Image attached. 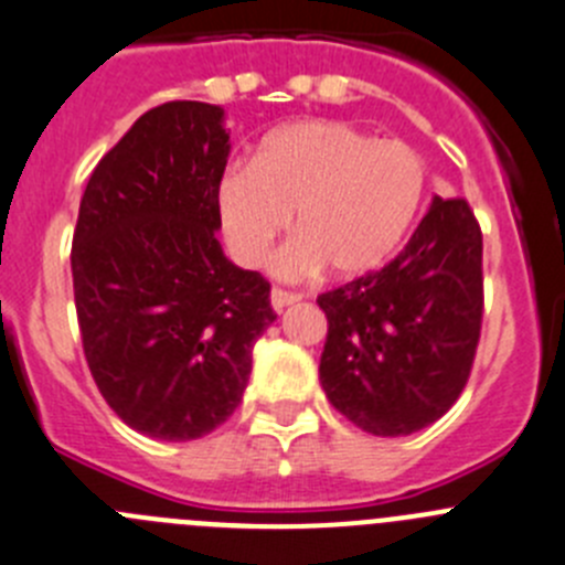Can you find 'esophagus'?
<instances>
[{
    "label": "esophagus",
    "instance_id": "obj_1",
    "mask_svg": "<svg viewBox=\"0 0 565 565\" xmlns=\"http://www.w3.org/2000/svg\"><path fill=\"white\" fill-rule=\"evenodd\" d=\"M298 300H300L298 292H289V289H281V287H273V292H270V303L276 312L292 307V303H298Z\"/></svg>",
    "mask_w": 565,
    "mask_h": 565
}]
</instances>
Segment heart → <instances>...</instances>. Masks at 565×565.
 <instances>
[{
  "instance_id": "b5f03b06",
  "label": "heart",
  "mask_w": 565,
  "mask_h": 565,
  "mask_svg": "<svg viewBox=\"0 0 565 565\" xmlns=\"http://www.w3.org/2000/svg\"><path fill=\"white\" fill-rule=\"evenodd\" d=\"M426 183V158L407 141L307 119L265 136L253 161L225 167L217 217L245 267L265 265L292 214L298 239L278 253V276L303 278L323 265L342 278L365 276L402 245Z\"/></svg>"
}]
</instances>
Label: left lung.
<instances>
[{"mask_svg":"<svg viewBox=\"0 0 565 565\" xmlns=\"http://www.w3.org/2000/svg\"><path fill=\"white\" fill-rule=\"evenodd\" d=\"M318 303L331 407L379 437L435 424L460 398L482 331V228L468 200H431L393 262Z\"/></svg>","mask_w":565,"mask_h":565,"instance_id":"left-lung-1","label":"left lung"}]
</instances>
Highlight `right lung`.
<instances>
[{
    "label": "right lung",
    "instance_id": "1",
    "mask_svg": "<svg viewBox=\"0 0 565 565\" xmlns=\"http://www.w3.org/2000/svg\"><path fill=\"white\" fill-rule=\"evenodd\" d=\"M223 108H150L86 183L72 239L83 354L130 429L198 440L239 407L253 342L278 318L270 281L217 242Z\"/></svg>",
    "mask_w": 565,
    "mask_h": 565
}]
</instances>
